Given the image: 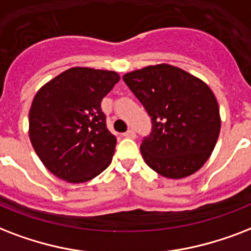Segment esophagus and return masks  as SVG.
Masks as SVG:
<instances>
[{"label": "esophagus", "mask_w": 251, "mask_h": 251, "mask_svg": "<svg viewBox=\"0 0 251 251\" xmlns=\"http://www.w3.org/2000/svg\"><path fill=\"white\" fill-rule=\"evenodd\" d=\"M123 136H126V137H129V139H135L136 137V132L133 131V129H128L126 133H123Z\"/></svg>", "instance_id": "34e87169"}]
</instances>
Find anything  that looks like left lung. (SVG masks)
<instances>
[{
  "mask_svg": "<svg viewBox=\"0 0 251 251\" xmlns=\"http://www.w3.org/2000/svg\"><path fill=\"white\" fill-rule=\"evenodd\" d=\"M123 79L152 119V132L140 145L148 166L170 179L198 172L213 152L221 127L208 85L169 64L129 72Z\"/></svg>",
  "mask_w": 251,
  "mask_h": 251,
  "instance_id": "left-lung-1",
  "label": "left lung"
}]
</instances>
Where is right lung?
Here are the masks:
<instances>
[{
  "label": "right lung",
  "mask_w": 251,
  "mask_h": 251,
  "mask_svg": "<svg viewBox=\"0 0 251 251\" xmlns=\"http://www.w3.org/2000/svg\"><path fill=\"white\" fill-rule=\"evenodd\" d=\"M119 79L116 72L75 67L39 89L30 108L28 135L53 176L82 183L111 164L116 137L106 127L100 102Z\"/></svg>",
  "instance_id": "right-lung-1"
}]
</instances>
